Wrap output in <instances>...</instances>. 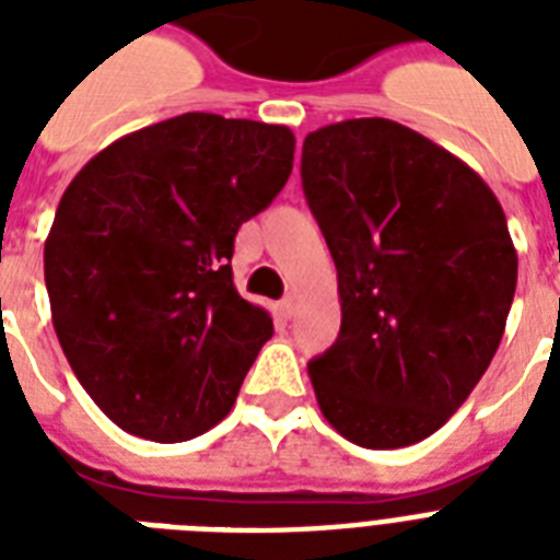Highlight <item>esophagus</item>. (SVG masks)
Returning <instances> with one entry per match:
<instances>
[{
  "label": "esophagus",
  "instance_id": "34e87169",
  "mask_svg": "<svg viewBox=\"0 0 560 560\" xmlns=\"http://www.w3.org/2000/svg\"><path fill=\"white\" fill-rule=\"evenodd\" d=\"M296 311H299V296H296V293H290V296L281 299V314L288 316V319H290V316H296Z\"/></svg>",
  "mask_w": 560,
  "mask_h": 560
}]
</instances>
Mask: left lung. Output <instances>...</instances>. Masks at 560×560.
<instances>
[{"label": "left lung", "instance_id": "obj_1", "mask_svg": "<svg viewBox=\"0 0 560 560\" xmlns=\"http://www.w3.org/2000/svg\"><path fill=\"white\" fill-rule=\"evenodd\" d=\"M302 186L337 264L342 325L307 363L325 421L369 451L433 435L503 340L517 249L459 156L389 118L307 133Z\"/></svg>", "mask_w": 560, "mask_h": 560}]
</instances>
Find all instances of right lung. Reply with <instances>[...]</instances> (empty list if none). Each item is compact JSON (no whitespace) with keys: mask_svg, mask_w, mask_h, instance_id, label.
<instances>
[{"mask_svg":"<svg viewBox=\"0 0 560 560\" xmlns=\"http://www.w3.org/2000/svg\"><path fill=\"white\" fill-rule=\"evenodd\" d=\"M284 125L186 113L95 153L60 197L46 237L51 323L101 412L151 442H188L235 407L272 337L241 299V223L284 188Z\"/></svg>","mask_w":560,"mask_h":560,"instance_id":"obj_1","label":"right lung"}]
</instances>
